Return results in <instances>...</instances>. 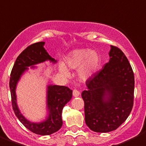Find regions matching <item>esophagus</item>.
I'll return each instance as SVG.
<instances>
[{
	"label": "esophagus",
	"mask_w": 146,
	"mask_h": 146,
	"mask_svg": "<svg viewBox=\"0 0 146 146\" xmlns=\"http://www.w3.org/2000/svg\"><path fill=\"white\" fill-rule=\"evenodd\" d=\"M79 95H80V92L79 91L77 90H73V96L74 97H78V96H79Z\"/></svg>",
	"instance_id": "esophagus-1"
}]
</instances>
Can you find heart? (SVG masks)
Listing matches in <instances>:
<instances>
[{
	"label": "heart",
	"instance_id": "1",
	"mask_svg": "<svg viewBox=\"0 0 146 146\" xmlns=\"http://www.w3.org/2000/svg\"><path fill=\"white\" fill-rule=\"evenodd\" d=\"M64 64L69 69L78 68V77L81 80L85 82L96 73L99 67L100 57L97 52L90 49H75L66 56ZM63 64H60L59 65V71L64 76L68 77L70 75L69 70Z\"/></svg>",
	"mask_w": 146,
	"mask_h": 146
}]
</instances>
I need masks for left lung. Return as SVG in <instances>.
Listing matches in <instances>:
<instances>
[{
	"label": "left lung",
	"instance_id": "1",
	"mask_svg": "<svg viewBox=\"0 0 146 146\" xmlns=\"http://www.w3.org/2000/svg\"><path fill=\"white\" fill-rule=\"evenodd\" d=\"M110 61L86 82L82 93L87 126L93 131H114L127 119L134 104V76L129 60L111 45Z\"/></svg>",
	"mask_w": 146,
	"mask_h": 146
}]
</instances>
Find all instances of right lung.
I'll return each mask as SVG.
<instances>
[{"label":"right lung","mask_w":146,"mask_h":146,"mask_svg":"<svg viewBox=\"0 0 146 146\" xmlns=\"http://www.w3.org/2000/svg\"><path fill=\"white\" fill-rule=\"evenodd\" d=\"M45 42H39L27 47L17 56L11 72L9 88L12 97V108L20 122L29 130L40 135H49L59 131L62 126V111L66 104L71 99L73 91L68 87L48 85L47 87V110L48 116L42 122L29 121L20 112L17 104L16 87L22 75L29 70L35 68V64L49 60L53 63L56 60L52 58L44 48Z\"/></svg>","instance_id":"1"}]
</instances>
